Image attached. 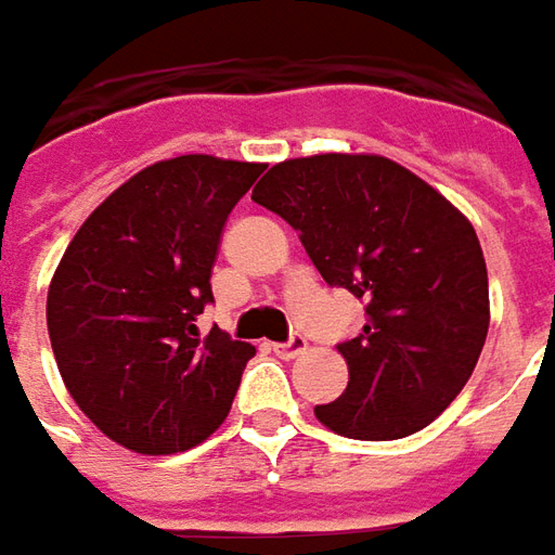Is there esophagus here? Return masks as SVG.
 Wrapping results in <instances>:
<instances>
[{
  "label": "esophagus",
  "mask_w": 555,
  "mask_h": 555,
  "mask_svg": "<svg viewBox=\"0 0 555 555\" xmlns=\"http://www.w3.org/2000/svg\"><path fill=\"white\" fill-rule=\"evenodd\" d=\"M273 352H276L279 358H285V361H288V358L304 356V352H307V337L294 334L288 343H273Z\"/></svg>",
  "instance_id": "obj_1"
}]
</instances>
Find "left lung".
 I'll return each instance as SVG.
<instances>
[{
  "label": "left lung",
  "instance_id": "obj_1",
  "mask_svg": "<svg viewBox=\"0 0 555 555\" xmlns=\"http://www.w3.org/2000/svg\"><path fill=\"white\" fill-rule=\"evenodd\" d=\"M251 199L285 218L327 285L361 297L364 327L340 343L349 386L315 406L356 440L416 435L465 388L489 331V276L465 215L379 154L282 160Z\"/></svg>",
  "mask_w": 555,
  "mask_h": 555
}]
</instances>
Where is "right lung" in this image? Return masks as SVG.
<instances>
[{
    "label": "right lung",
    "mask_w": 555,
    "mask_h": 555,
    "mask_svg": "<svg viewBox=\"0 0 555 555\" xmlns=\"http://www.w3.org/2000/svg\"><path fill=\"white\" fill-rule=\"evenodd\" d=\"M263 164L182 154L151 164L90 212L48 288V334L72 401L142 455L203 443L228 420L251 343L197 315L230 209Z\"/></svg>",
    "instance_id": "1"
}]
</instances>
